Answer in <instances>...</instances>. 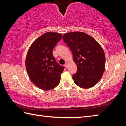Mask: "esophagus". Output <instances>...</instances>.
<instances>
[{
    "instance_id": "1",
    "label": "esophagus",
    "mask_w": 126,
    "mask_h": 126,
    "mask_svg": "<svg viewBox=\"0 0 126 126\" xmlns=\"http://www.w3.org/2000/svg\"><path fill=\"white\" fill-rule=\"evenodd\" d=\"M68 63H65V64H64L65 67L67 68H68Z\"/></svg>"
}]
</instances>
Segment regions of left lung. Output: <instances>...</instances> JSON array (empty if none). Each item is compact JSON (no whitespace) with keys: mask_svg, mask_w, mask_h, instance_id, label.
<instances>
[{"mask_svg":"<svg viewBox=\"0 0 126 126\" xmlns=\"http://www.w3.org/2000/svg\"><path fill=\"white\" fill-rule=\"evenodd\" d=\"M62 38L71 50L77 67V71L72 76L74 83L82 88L94 86L105 69V54L102 47L82 32L66 33Z\"/></svg>","mask_w":126,"mask_h":126,"instance_id":"1","label":"left lung"}]
</instances>
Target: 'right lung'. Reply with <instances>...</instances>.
<instances>
[{
    "instance_id": "add662e5",
    "label": "right lung",
    "mask_w": 126,
    "mask_h": 126,
    "mask_svg": "<svg viewBox=\"0 0 126 126\" xmlns=\"http://www.w3.org/2000/svg\"><path fill=\"white\" fill-rule=\"evenodd\" d=\"M62 37L57 33H44L32 44L27 52L25 67L29 78L43 90L53 89L60 82L64 68L57 63L52 52Z\"/></svg>"
}]
</instances>
